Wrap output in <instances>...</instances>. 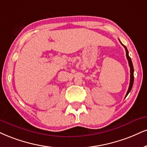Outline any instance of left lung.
Listing matches in <instances>:
<instances>
[{
  "instance_id": "obj_1",
  "label": "left lung",
  "mask_w": 147,
  "mask_h": 147,
  "mask_svg": "<svg viewBox=\"0 0 147 147\" xmlns=\"http://www.w3.org/2000/svg\"><path fill=\"white\" fill-rule=\"evenodd\" d=\"M121 42V41H120ZM121 44L123 45V46L124 47L125 49V51H126V57H127V61H128V63H129V67H130V82H129V88H128V90L127 92V94L125 95V97L127 96L128 94L130 91H131V88H132V86H133V84H134V67H133V64H132V62H131V60L130 59L129 56V52H128V50L127 49L125 46H124L123 44L121 42Z\"/></svg>"
}]
</instances>
